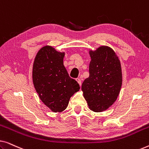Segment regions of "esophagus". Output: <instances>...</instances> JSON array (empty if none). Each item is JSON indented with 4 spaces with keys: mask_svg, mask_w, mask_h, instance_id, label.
<instances>
[{
    "mask_svg": "<svg viewBox=\"0 0 149 149\" xmlns=\"http://www.w3.org/2000/svg\"><path fill=\"white\" fill-rule=\"evenodd\" d=\"M76 81H77V82H78V83H79V85H81V80L80 79H79V78H77V79H76Z\"/></svg>",
    "mask_w": 149,
    "mask_h": 149,
    "instance_id": "esophagus-1",
    "label": "esophagus"
}]
</instances>
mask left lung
I'll use <instances>...</instances> for the list:
<instances>
[{"instance_id":"8db88e82","label":"left lung","mask_w":149,"mask_h":149,"mask_svg":"<svg viewBox=\"0 0 149 149\" xmlns=\"http://www.w3.org/2000/svg\"><path fill=\"white\" fill-rule=\"evenodd\" d=\"M89 55V77L83 82L81 89L89 108L94 112H102L117 100L122 85L120 61L115 52L102 46Z\"/></svg>"}]
</instances>
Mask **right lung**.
<instances>
[{
    "instance_id": "1",
    "label": "right lung",
    "mask_w": 149,
    "mask_h": 149,
    "mask_svg": "<svg viewBox=\"0 0 149 149\" xmlns=\"http://www.w3.org/2000/svg\"><path fill=\"white\" fill-rule=\"evenodd\" d=\"M64 53L51 46L38 51L34 59L32 80L42 102L52 111L62 112L70 97L80 89L79 83L69 77L63 63Z\"/></svg>"
}]
</instances>
